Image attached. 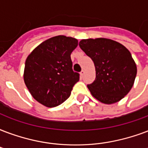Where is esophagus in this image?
<instances>
[{
    "label": "esophagus",
    "instance_id": "obj_1",
    "mask_svg": "<svg viewBox=\"0 0 148 148\" xmlns=\"http://www.w3.org/2000/svg\"><path fill=\"white\" fill-rule=\"evenodd\" d=\"M84 74V70H82V71L80 72V75H81V77H83Z\"/></svg>",
    "mask_w": 148,
    "mask_h": 148
}]
</instances>
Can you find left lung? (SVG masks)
Segmentation results:
<instances>
[{"label": "left lung", "mask_w": 148, "mask_h": 148, "mask_svg": "<svg viewBox=\"0 0 148 148\" xmlns=\"http://www.w3.org/2000/svg\"><path fill=\"white\" fill-rule=\"evenodd\" d=\"M79 47L94 62L96 77L88 88L95 99L112 104L128 94L137 75V66L126 47L104 38L82 39Z\"/></svg>", "instance_id": "1"}]
</instances>
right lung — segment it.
I'll use <instances>...</instances> for the list:
<instances>
[{
  "instance_id": "right-lung-1",
  "label": "right lung",
  "mask_w": 148,
  "mask_h": 148,
  "mask_svg": "<svg viewBox=\"0 0 148 148\" xmlns=\"http://www.w3.org/2000/svg\"><path fill=\"white\" fill-rule=\"evenodd\" d=\"M77 42L74 38L57 36L42 42L27 57L25 83L34 99L45 106L62 104L79 81L71 58Z\"/></svg>"
}]
</instances>
